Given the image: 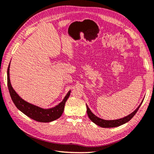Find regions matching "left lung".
Segmentation results:
<instances>
[{
    "label": "left lung",
    "mask_w": 154,
    "mask_h": 154,
    "mask_svg": "<svg viewBox=\"0 0 154 154\" xmlns=\"http://www.w3.org/2000/svg\"><path fill=\"white\" fill-rule=\"evenodd\" d=\"M143 101L141 102L140 105L137 107V108L135 111H134L131 113L129 114V115L125 116L123 118L121 119H114V120H105L101 118H99L97 116H96L94 115L91 111L90 110L89 108L87 106V105L86 104L87 106V116H88L89 118L90 119L91 121H92L93 123H95L96 125H97L99 126H100L101 128H115V127H118V126L122 125L124 123L128 122L129 120H130L132 117H133L135 114L137 113V110L139 109L140 107L141 106V103H143Z\"/></svg>",
    "instance_id": "1"
}]
</instances>
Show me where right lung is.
Here are the masks:
<instances>
[{
  "label": "right lung",
  "instance_id": "obj_1",
  "mask_svg": "<svg viewBox=\"0 0 154 154\" xmlns=\"http://www.w3.org/2000/svg\"><path fill=\"white\" fill-rule=\"evenodd\" d=\"M10 64L7 69V85L10 93L12 100L14 103L15 106L19 109L21 112L25 114L30 118L35 120L38 122H51L59 118L61 116L64 111V107L66 101L70 95L71 91H69L66 95L63 100L57 106L50 108V109H43L40 107L36 106L35 105L29 103L21 98L14 91L11 85L10 77H9V70H10Z\"/></svg>",
  "mask_w": 154,
  "mask_h": 154
}]
</instances>
